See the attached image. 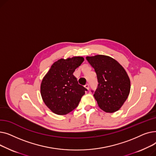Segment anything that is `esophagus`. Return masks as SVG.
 <instances>
[{
	"label": "esophagus",
	"mask_w": 156,
	"mask_h": 156,
	"mask_svg": "<svg viewBox=\"0 0 156 156\" xmlns=\"http://www.w3.org/2000/svg\"><path fill=\"white\" fill-rule=\"evenodd\" d=\"M85 87L87 88V89H89V85L88 84H86L85 85Z\"/></svg>",
	"instance_id": "1"
}]
</instances>
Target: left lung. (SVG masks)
<instances>
[{"label": "left lung", "mask_w": 156, "mask_h": 156, "mask_svg": "<svg viewBox=\"0 0 156 156\" xmlns=\"http://www.w3.org/2000/svg\"><path fill=\"white\" fill-rule=\"evenodd\" d=\"M86 59L97 74L99 84L92 92L99 107L105 112L118 111L130 91V80L125 69L109 56L96 55Z\"/></svg>", "instance_id": "obj_1"}]
</instances>
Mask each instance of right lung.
I'll use <instances>...</instances> for the list:
<instances>
[{"label":"right lung","mask_w":156,"mask_h":156,"mask_svg":"<svg viewBox=\"0 0 156 156\" xmlns=\"http://www.w3.org/2000/svg\"><path fill=\"white\" fill-rule=\"evenodd\" d=\"M84 61L83 57L61 59L55 62L44 77L40 93L47 108L58 115H65L75 109L87 90L78 84L73 75Z\"/></svg>","instance_id":"add662e5"}]
</instances>
